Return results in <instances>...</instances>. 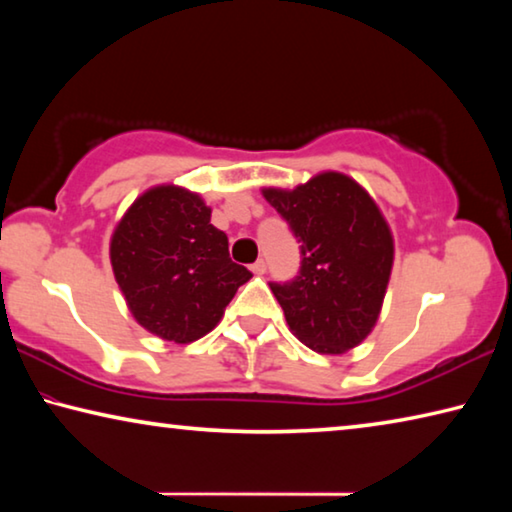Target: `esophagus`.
Wrapping results in <instances>:
<instances>
[{
    "label": "esophagus",
    "instance_id": "esophagus-1",
    "mask_svg": "<svg viewBox=\"0 0 512 512\" xmlns=\"http://www.w3.org/2000/svg\"><path fill=\"white\" fill-rule=\"evenodd\" d=\"M250 271H253L255 275H264L266 273V264H264V259H257V262L250 266Z\"/></svg>",
    "mask_w": 512,
    "mask_h": 512
}]
</instances>
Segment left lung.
<instances>
[{"instance_id": "left-lung-1", "label": "left lung", "mask_w": 512, "mask_h": 512, "mask_svg": "<svg viewBox=\"0 0 512 512\" xmlns=\"http://www.w3.org/2000/svg\"><path fill=\"white\" fill-rule=\"evenodd\" d=\"M262 194L300 241V271L271 282L287 325L320 354H343L375 327L393 268V235L357 180L323 171L296 189Z\"/></svg>"}]
</instances>
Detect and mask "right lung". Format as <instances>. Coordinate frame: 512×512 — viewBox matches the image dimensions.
<instances>
[{
	"instance_id": "right-lung-1",
	"label": "right lung",
	"mask_w": 512,
	"mask_h": 512,
	"mask_svg": "<svg viewBox=\"0 0 512 512\" xmlns=\"http://www.w3.org/2000/svg\"><path fill=\"white\" fill-rule=\"evenodd\" d=\"M198 194L176 185L144 192L110 239V264L146 332L192 343L212 332L253 273L230 259L228 237Z\"/></svg>"
}]
</instances>
